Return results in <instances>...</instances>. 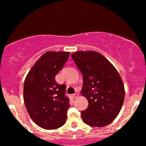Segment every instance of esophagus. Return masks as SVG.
<instances>
[{"instance_id": "1", "label": "esophagus", "mask_w": 146, "mask_h": 146, "mask_svg": "<svg viewBox=\"0 0 146 146\" xmlns=\"http://www.w3.org/2000/svg\"><path fill=\"white\" fill-rule=\"evenodd\" d=\"M78 96H79V94H78V93H77V92L74 93V94H73V96H74V98H77Z\"/></svg>"}]
</instances>
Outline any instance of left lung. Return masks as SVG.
<instances>
[{
    "label": "left lung",
    "instance_id": "8db88e82",
    "mask_svg": "<svg viewBox=\"0 0 146 146\" xmlns=\"http://www.w3.org/2000/svg\"><path fill=\"white\" fill-rule=\"evenodd\" d=\"M72 57L83 77L81 94L88 106L82 111L84 123L102 127L113 122L123 105V81L113 64L96 51H78Z\"/></svg>",
    "mask_w": 146,
    "mask_h": 146
}]
</instances>
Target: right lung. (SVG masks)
Returning a JSON list of instances; mask_svg holds the SVG:
<instances>
[{
    "label": "right lung",
    "mask_w": 146,
    "mask_h": 146,
    "mask_svg": "<svg viewBox=\"0 0 146 146\" xmlns=\"http://www.w3.org/2000/svg\"><path fill=\"white\" fill-rule=\"evenodd\" d=\"M69 52L48 51L42 55L25 77L24 102L30 117L44 129H55L65 123L69 99L65 84H58L55 76L69 58Z\"/></svg>",
    "instance_id": "obj_1"
}]
</instances>
